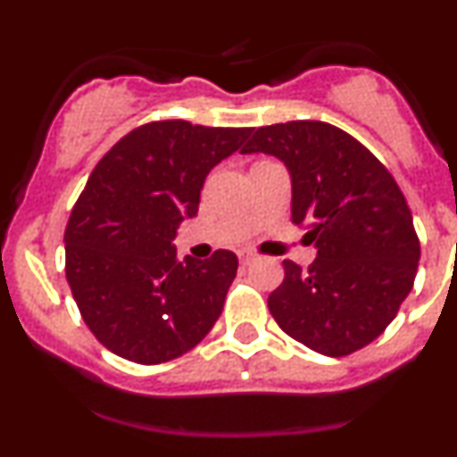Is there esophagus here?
I'll list each match as a JSON object with an SVG mask.
<instances>
[{
  "mask_svg": "<svg viewBox=\"0 0 457 457\" xmlns=\"http://www.w3.org/2000/svg\"><path fill=\"white\" fill-rule=\"evenodd\" d=\"M237 254H238V261H241V265H250V262L254 261V252L250 250H238Z\"/></svg>",
  "mask_w": 457,
  "mask_h": 457,
  "instance_id": "34e87169",
  "label": "esophagus"
}]
</instances>
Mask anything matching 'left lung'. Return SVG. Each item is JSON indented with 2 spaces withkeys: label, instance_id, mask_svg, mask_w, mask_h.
Instances as JSON below:
<instances>
[{
  "label": "left lung",
  "instance_id": "obj_1",
  "mask_svg": "<svg viewBox=\"0 0 457 457\" xmlns=\"http://www.w3.org/2000/svg\"><path fill=\"white\" fill-rule=\"evenodd\" d=\"M271 154L292 179V223L307 225L310 270L283 261L267 298L280 329L322 356H347L385 331L413 287L420 243L385 165L322 121L258 128L243 154Z\"/></svg>",
  "mask_w": 457,
  "mask_h": 457
}]
</instances>
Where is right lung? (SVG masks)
I'll use <instances>...</instances> for the list:
<instances>
[{"label": "right lung", "mask_w": 457, "mask_h": 457, "mask_svg": "<svg viewBox=\"0 0 457 457\" xmlns=\"http://www.w3.org/2000/svg\"><path fill=\"white\" fill-rule=\"evenodd\" d=\"M252 128L154 121L123 137L96 163L72 207L66 278L86 325L104 347L139 365L190 352L223 312L238 258H177L174 237L199 212L214 165Z\"/></svg>", "instance_id": "add662e5"}]
</instances>
